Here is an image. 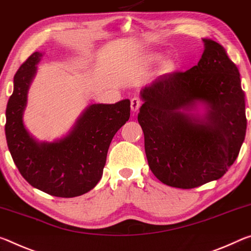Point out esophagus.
I'll list each match as a JSON object with an SVG mask.
<instances>
[{"label": "esophagus", "instance_id": "1", "mask_svg": "<svg viewBox=\"0 0 251 251\" xmlns=\"http://www.w3.org/2000/svg\"><path fill=\"white\" fill-rule=\"evenodd\" d=\"M141 106V100L139 98H133L132 100H131V111L132 112H138L139 109H140Z\"/></svg>", "mask_w": 251, "mask_h": 251}]
</instances>
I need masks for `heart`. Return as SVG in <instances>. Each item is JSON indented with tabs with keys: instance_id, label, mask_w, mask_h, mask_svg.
Listing matches in <instances>:
<instances>
[{
	"instance_id": "1",
	"label": "heart",
	"mask_w": 251,
	"mask_h": 251,
	"mask_svg": "<svg viewBox=\"0 0 251 251\" xmlns=\"http://www.w3.org/2000/svg\"><path fill=\"white\" fill-rule=\"evenodd\" d=\"M163 55L159 52H151L147 55V61L150 64L159 63L162 61ZM179 70V64L175 59H164L160 65V73L162 75H172Z\"/></svg>"
}]
</instances>
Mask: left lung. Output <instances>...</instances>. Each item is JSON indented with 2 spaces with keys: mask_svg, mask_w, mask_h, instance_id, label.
Masks as SVG:
<instances>
[{
  "mask_svg": "<svg viewBox=\"0 0 251 251\" xmlns=\"http://www.w3.org/2000/svg\"><path fill=\"white\" fill-rule=\"evenodd\" d=\"M202 41L198 64L160 76L140 91L138 121L148 163L170 187L191 189L218 180L235 162L245 140L247 119L239 70L223 45Z\"/></svg>",
  "mask_w": 251,
  "mask_h": 251,
  "instance_id": "8db88e82",
  "label": "left lung"
}]
</instances>
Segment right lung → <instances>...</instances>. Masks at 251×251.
I'll list each match as a JSON object with an SVG mask.
<instances>
[{
	"label": "right lung",
	"mask_w": 251,
	"mask_h": 251,
	"mask_svg": "<svg viewBox=\"0 0 251 251\" xmlns=\"http://www.w3.org/2000/svg\"><path fill=\"white\" fill-rule=\"evenodd\" d=\"M43 54L34 52L15 73L5 112L6 142L20 174L32 187L73 198L100 181L112 138L130 118V100L89 105L67 135L52 142L36 140L24 126L23 114Z\"/></svg>",
	"instance_id": "obj_1"
}]
</instances>
